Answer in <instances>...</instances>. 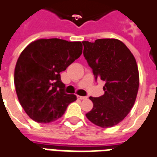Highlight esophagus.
Returning a JSON list of instances; mask_svg holds the SVG:
<instances>
[{
  "instance_id": "esophagus-1",
  "label": "esophagus",
  "mask_w": 157,
  "mask_h": 157,
  "mask_svg": "<svg viewBox=\"0 0 157 157\" xmlns=\"http://www.w3.org/2000/svg\"><path fill=\"white\" fill-rule=\"evenodd\" d=\"M79 99H81V100H84V99H86L87 97H85V96H77Z\"/></svg>"
}]
</instances>
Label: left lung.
<instances>
[{
  "mask_svg": "<svg viewBox=\"0 0 157 157\" xmlns=\"http://www.w3.org/2000/svg\"><path fill=\"white\" fill-rule=\"evenodd\" d=\"M83 54L96 79L105 82V94L90 97L94 104L86 118L101 128L117 125L132 108L140 86L139 69L134 56L117 39L82 41Z\"/></svg>",
  "mask_w": 157,
  "mask_h": 157,
  "instance_id": "left-lung-1",
  "label": "left lung"
}]
</instances>
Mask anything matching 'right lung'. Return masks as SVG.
I'll use <instances>...</instances> for the list:
<instances>
[{"label":"right lung","mask_w":157,"mask_h":157,"mask_svg":"<svg viewBox=\"0 0 157 157\" xmlns=\"http://www.w3.org/2000/svg\"><path fill=\"white\" fill-rule=\"evenodd\" d=\"M82 53L81 41L58 38L34 40L23 50L14 70V85L18 101L32 120L52 122L76 100L75 94L63 92L60 72Z\"/></svg>","instance_id":"add662e5"}]
</instances>
